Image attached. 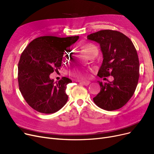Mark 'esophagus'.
<instances>
[{"label":"esophagus","mask_w":154,"mask_h":154,"mask_svg":"<svg viewBox=\"0 0 154 154\" xmlns=\"http://www.w3.org/2000/svg\"><path fill=\"white\" fill-rule=\"evenodd\" d=\"M79 82V83H81L82 85H85V86H88L89 85L90 83V82L89 81H85V82Z\"/></svg>","instance_id":"obj_1"}]
</instances>
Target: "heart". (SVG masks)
<instances>
[{
  "label": "heart",
  "mask_w": 154,
  "mask_h": 154,
  "mask_svg": "<svg viewBox=\"0 0 154 154\" xmlns=\"http://www.w3.org/2000/svg\"><path fill=\"white\" fill-rule=\"evenodd\" d=\"M86 49L88 52L91 53L95 48L93 45H88L86 47ZM88 74V70L82 67H76L71 71V75L77 78H85L87 76Z\"/></svg>",
  "instance_id": "heart-1"
}]
</instances>
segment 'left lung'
<instances>
[{
    "mask_svg": "<svg viewBox=\"0 0 154 154\" xmlns=\"http://www.w3.org/2000/svg\"><path fill=\"white\" fill-rule=\"evenodd\" d=\"M100 44L103 60L98 71L100 78L112 76L108 83L98 82L101 90L93 98L94 103L107 111L125 105L133 96L139 78V60L131 41L123 33L101 30L87 36Z\"/></svg>",
    "mask_w": 154,
    "mask_h": 154,
    "instance_id": "left-lung-1",
    "label": "left lung"
}]
</instances>
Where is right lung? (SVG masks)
I'll return each mask as SVG.
<instances>
[{"label": "right lung", "instance_id": "add662e5", "mask_svg": "<svg viewBox=\"0 0 154 154\" xmlns=\"http://www.w3.org/2000/svg\"><path fill=\"white\" fill-rule=\"evenodd\" d=\"M78 39V35L41 36L31 41L22 53L18 63L19 90L27 104L35 110L53 113L66 103V85L72 81L63 77L54 83L49 75L60 69L64 51Z\"/></svg>", "mask_w": 154, "mask_h": 154}]
</instances>
